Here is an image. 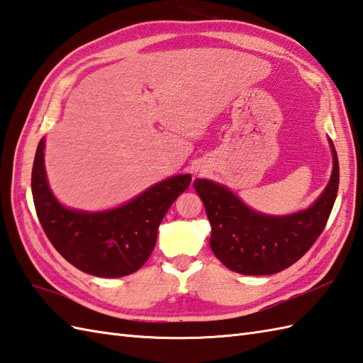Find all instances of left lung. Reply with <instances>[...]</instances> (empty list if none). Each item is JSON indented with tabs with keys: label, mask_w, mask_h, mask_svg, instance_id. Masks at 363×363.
Instances as JSON below:
<instances>
[{
	"label": "left lung",
	"mask_w": 363,
	"mask_h": 363,
	"mask_svg": "<svg viewBox=\"0 0 363 363\" xmlns=\"http://www.w3.org/2000/svg\"><path fill=\"white\" fill-rule=\"evenodd\" d=\"M333 174L313 206L288 216L258 213L208 179L193 182L212 225L210 247L230 271L244 275H272L298 261L323 232L339 190V159L333 140Z\"/></svg>",
	"instance_id": "1"
}]
</instances>
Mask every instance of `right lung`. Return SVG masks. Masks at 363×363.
<instances>
[{
	"instance_id": "right-lung-1",
	"label": "right lung",
	"mask_w": 363,
	"mask_h": 363,
	"mask_svg": "<svg viewBox=\"0 0 363 363\" xmlns=\"http://www.w3.org/2000/svg\"><path fill=\"white\" fill-rule=\"evenodd\" d=\"M43 150L41 139L32 167V196L40 224L58 254L96 277L117 278L136 272L150 258L159 224L176 198L189 189L191 176H173L122 207L80 212L63 207L50 191Z\"/></svg>"
}]
</instances>
